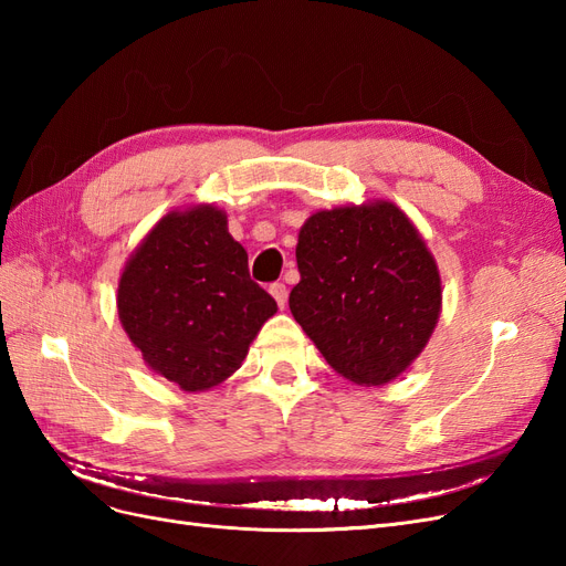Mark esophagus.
<instances>
[{
    "label": "esophagus",
    "instance_id": "34e87169",
    "mask_svg": "<svg viewBox=\"0 0 566 566\" xmlns=\"http://www.w3.org/2000/svg\"><path fill=\"white\" fill-rule=\"evenodd\" d=\"M269 293L273 295V300H276L279 306L283 310V306L287 304V287H285L283 283H273V285L269 287Z\"/></svg>",
    "mask_w": 566,
    "mask_h": 566
}]
</instances>
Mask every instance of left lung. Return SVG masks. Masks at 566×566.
Listing matches in <instances>:
<instances>
[{
	"label": "left lung",
	"mask_w": 566,
	"mask_h": 566,
	"mask_svg": "<svg viewBox=\"0 0 566 566\" xmlns=\"http://www.w3.org/2000/svg\"><path fill=\"white\" fill-rule=\"evenodd\" d=\"M290 312L354 385H385L416 361L441 314L432 252L397 205L321 210L297 235Z\"/></svg>",
	"instance_id": "obj_1"
}]
</instances>
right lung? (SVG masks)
<instances>
[{"label": "right lung", "instance_id": "obj_1", "mask_svg": "<svg viewBox=\"0 0 566 566\" xmlns=\"http://www.w3.org/2000/svg\"><path fill=\"white\" fill-rule=\"evenodd\" d=\"M276 310L214 205L165 214L117 283V316L132 345L184 391L217 387L241 368Z\"/></svg>", "mask_w": 566, "mask_h": 566}]
</instances>
